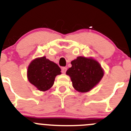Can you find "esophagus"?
<instances>
[{
  "mask_svg": "<svg viewBox=\"0 0 131 131\" xmlns=\"http://www.w3.org/2000/svg\"><path fill=\"white\" fill-rule=\"evenodd\" d=\"M66 71H67V68H66V67H63V68H62V73H66Z\"/></svg>",
  "mask_w": 131,
  "mask_h": 131,
  "instance_id": "34e87169",
  "label": "esophagus"
}]
</instances>
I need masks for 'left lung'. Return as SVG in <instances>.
<instances>
[{
	"label": "left lung",
	"mask_w": 131,
	"mask_h": 131,
	"mask_svg": "<svg viewBox=\"0 0 131 131\" xmlns=\"http://www.w3.org/2000/svg\"><path fill=\"white\" fill-rule=\"evenodd\" d=\"M71 63L72 66L67 70L66 74L71 77L73 86L79 92L91 90L104 75L100 63L92 58L79 56Z\"/></svg>",
	"instance_id": "1"
}]
</instances>
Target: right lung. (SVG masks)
I'll return each instance as SVG.
<instances>
[{
  "instance_id": "right-lung-1",
  "label": "right lung",
  "mask_w": 131,
  "mask_h": 131,
  "mask_svg": "<svg viewBox=\"0 0 131 131\" xmlns=\"http://www.w3.org/2000/svg\"><path fill=\"white\" fill-rule=\"evenodd\" d=\"M56 63L46 57L39 58L31 62L27 69L29 81L40 91H46L52 86L56 76L61 74Z\"/></svg>"
}]
</instances>
